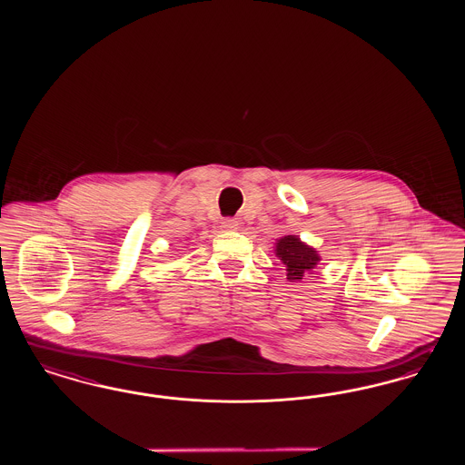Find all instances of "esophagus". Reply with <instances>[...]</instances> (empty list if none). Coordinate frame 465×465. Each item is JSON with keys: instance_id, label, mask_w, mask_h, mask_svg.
<instances>
[{"instance_id": "esophagus-1", "label": "esophagus", "mask_w": 465, "mask_h": 465, "mask_svg": "<svg viewBox=\"0 0 465 465\" xmlns=\"http://www.w3.org/2000/svg\"><path fill=\"white\" fill-rule=\"evenodd\" d=\"M223 230H237L239 228V222L237 220H233V218H226V220H223L222 222Z\"/></svg>"}]
</instances>
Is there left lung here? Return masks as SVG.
<instances>
[{
    "instance_id": "obj_1",
    "label": "left lung",
    "mask_w": 465,
    "mask_h": 465,
    "mask_svg": "<svg viewBox=\"0 0 465 465\" xmlns=\"http://www.w3.org/2000/svg\"><path fill=\"white\" fill-rule=\"evenodd\" d=\"M275 256L286 266L289 282H300L321 262L317 251L302 242L298 235H286L279 239L275 243Z\"/></svg>"
}]
</instances>
